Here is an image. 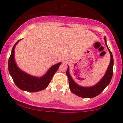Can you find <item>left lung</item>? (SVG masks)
I'll list each match as a JSON object with an SVG mask.
<instances>
[{"mask_svg":"<svg viewBox=\"0 0 123 123\" xmlns=\"http://www.w3.org/2000/svg\"><path fill=\"white\" fill-rule=\"evenodd\" d=\"M105 42L107 47L108 48L106 43V38L105 37ZM110 54H111V62L106 72L104 77L101 80V81L95 86L91 87H83L79 86L74 83L72 78L70 76L69 72V66L68 67V69L66 70V75L68 77L69 83V88L70 91L75 95L79 97H82L85 98H94L96 96L98 95L101 94L106 88L107 86L111 82V80L112 78L113 73V57L111 50L109 49Z\"/></svg>","mask_w":123,"mask_h":123,"instance_id":"1","label":"left lung"}]
</instances>
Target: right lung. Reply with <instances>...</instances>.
Returning <instances> with one entry per match:
<instances>
[{
	"label": "right lung",
	"instance_id": "right-lung-1",
	"mask_svg": "<svg viewBox=\"0 0 123 123\" xmlns=\"http://www.w3.org/2000/svg\"><path fill=\"white\" fill-rule=\"evenodd\" d=\"M19 40L15 43L12 49L8 59V71L12 76L15 84L19 89L28 92H37L45 89L49 86L53 76L60 67L61 62L53 65L46 74L42 77H33L21 70L17 66L14 61V48Z\"/></svg>",
	"mask_w": 123,
	"mask_h": 123
}]
</instances>
